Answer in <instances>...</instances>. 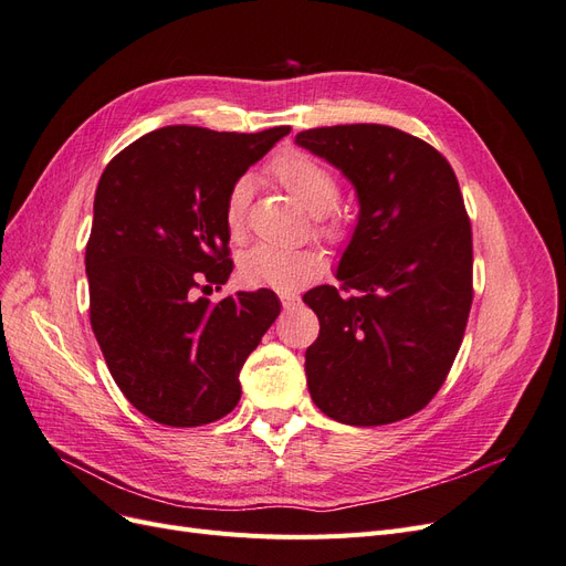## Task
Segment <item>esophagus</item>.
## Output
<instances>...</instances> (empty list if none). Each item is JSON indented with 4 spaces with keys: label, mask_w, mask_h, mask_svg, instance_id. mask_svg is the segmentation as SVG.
Returning a JSON list of instances; mask_svg holds the SVG:
<instances>
[{
    "label": "esophagus",
    "mask_w": 566,
    "mask_h": 566,
    "mask_svg": "<svg viewBox=\"0 0 566 566\" xmlns=\"http://www.w3.org/2000/svg\"><path fill=\"white\" fill-rule=\"evenodd\" d=\"M279 297H281V302H283L285 310H290V306L300 304V295H297V293H290V290H281Z\"/></svg>",
    "instance_id": "obj_1"
}]
</instances>
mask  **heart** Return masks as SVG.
<instances>
[{"mask_svg":"<svg viewBox=\"0 0 566 566\" xmlns=\"http://www.w3.org/2000/svg\"><path fill=\"white\" fill-rule=\"evenodd\" d=\"M271 175L306 212L314 214L316 231L323 238L337 243L347 235V217L335 208L339 198V179L328 165L310 156V153L285 150L271 163ZM248 196L250 186L245 179L235 181L227 196L224 224L233 241H241L245 233ZM323 266V254L312 248L283 250L266 243L250 248L238 260V271H241V279L245 283L269 285L276 290L300 287L306 281L316 279Z\"/></svg>","mask_w":566,"mask_h":566,"instance_id":"heart-1","label":"heart"}]
</instances>
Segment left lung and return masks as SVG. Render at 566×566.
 Wrapping results in <instances>:
<instances>
[{
  "label": "left lung",
  "instance_id": "8db88e82",
  "mask_svg": "<svg viewBox=\"0 0 566 566\" xmlns=\"http://www.w3.org/2000/svg\"><path fill=\"white\" fill-rule=\"evenodd\" d=\"M295 144L356 188L358 221L337 281L304 295L321 333L304 354L325 416L356 427L403 420L432 401L472 306V227L453 167L387 125L306 129Z\"/></svg>",
  "mask_w": 566,
  "mask_h": 566
}]
</instances>
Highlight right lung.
<instances>
[{
    "label": "right lung",
    "mask_w": 566,
    "mask_h": 566,
    "mask_svg": "<svg viewBox=\"0 0 566 566\" xmlns=\"http://www.w3.org/2000/svg\"><path fill=\"white\" fill-rule=\"evenodd\" d=\"M290 127L256 134L175 125L106 165L84 254L92 331L127 401L169 427L208 424L241 401L245 358L281 314L273 290L219 302L233 271L231 186Z\"/></svg>",
    "instance_id": "right-lung-1"
}]
</instances>
